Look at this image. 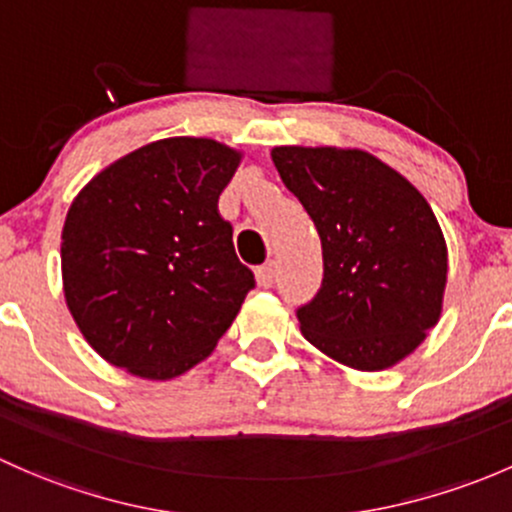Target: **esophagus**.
Listing matches in <instances>:
<instances>
[{
    "instance_id": "1",
    "label": "esophagus",
    "mask_w": 512,
    "mask_h": 512,
    "mask_svg": "<svg viewBox=\"0 0 512 512\" xmlns=\"http://www.w3.org/2000/svg\"><path fill=\"white\" fill-rule=\"evenodd\" d=\"M255 277H257V284H260L262 289H270L274 284V265H272V262H270V265H262L260 270L255 272Z\"/></svg>"
}]
</instances>
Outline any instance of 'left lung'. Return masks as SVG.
<instances>
[{"instance_id": "8db88e82", "label": "left lung", "mask_w": 512, "mask_h": 512, "mask_svg": "<svg viewBox=\"0 0 512 512\" xmlns=\"http://www.w3.org/2000/svg\"><path fill=\"white\" fill-rule=\"evenodd\" d=\"M284 186L314 220L324 279L301 336L353 370L392 368L437 326L449 252L427 198L363 149L274 147Z\"/></svg>"}]
</instances>
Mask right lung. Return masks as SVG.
<instances>
[{
  "instance_id": "right-lung-1",
  "label": "right lung",
  "mask_w": 512,
  "mask_h": 512,
  "mask_svg": "<svg viewBox=\"0 0 512 512\" xmlns=\"http://www.w3.org/2000/svg\"><path fill=\"white\" fill-rule=\"evenodd\" d=\"M242 152L206 137L144 144L80 188L61 235L63 294L85 341L144 380L213 353L255 277L218 196Z\"/></svg>"
}]
</instances>
